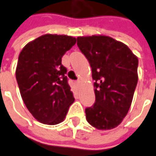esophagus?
Wrapping results in <instances>:
<instances>
[{
    "instance_id": "1",
    "label": "esophagus",
    "mask_w": 156,
    "mask_h": 156,
    "mask_svg": "<svg viewBox=\"0 0 156 156\" xmlns=\"http://www.w3.org/2000/svg\"><path fill=\"white\" fill-rule=\"evenodd\" d=\"M76 84L78 85V87H79V85H80V81H79V80H78V81L76 82Z\"/></svg>"
}]
</instances>
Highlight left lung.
Here are the masks:
<instances>
[{"instance_id":"1","label":"left lung","mask_w":156,"mask_h":156,"mask_svg":"<svg viewBox=\"0 0 156 156\" xmlns=\"http://www.w3.org/2000/svg\"><path fill=\"white\" fill-rule=\"evenodd\" d=\"M77 41L95 80L96 102L85 109L86 120L97 129H112L130 108L138 81V58L125 44L110 36H82Z\"/></svg>"}]
</instances>
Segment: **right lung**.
I'll use <instances>...</instances> for the list:
<instances>
[{"mask_svg": "<svg viewBox=\"0 0 156 156\" xmlns=\"http://www.w3.org/2000/svg\"><path fill=\"white\" fill-rule=\"evenodd\" d=\"M76 44L68 35L44 34L30 41L19 55L15 71L20 92L37 121L55 125L65 120L74 102L62 57Z\"/></svg>", "mask_w": 156, "mask_h": 156, "instance_id": "right-lung-1", "label": "right lung"}]
</instances>
